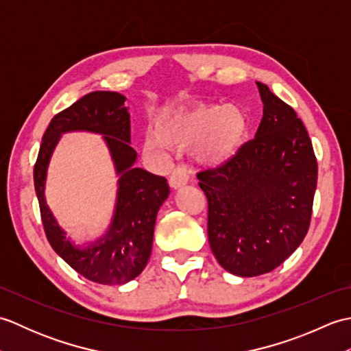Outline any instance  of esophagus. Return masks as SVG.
Instances as JSON below:
<instances>
[{
  "label": "esophagus",
  "mask_w": 351,
  "mask_h": 351,
  "mask_svg": "<svg viewBox=\"0 0 351 351\" xmlns=\"http://www.w3.org/2000/svg\"><path fill=\"white\" fill-rule=\"evenodd\" d=\"M189 182V171L185 166H178L169 178V184L171 189H181L185 184Z\"/></svg>",
  "instance_id": "obj_1"
}]
</instances>
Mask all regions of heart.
<instances>
[{"label":"heart","instance_id":"b5f03b06","mask_svg":"<svg viewBox=\"0 0 351 351\" xmlns=\"http://www.w3.org/2000/svg\"><path fill=\"white\" fill-rule=\"evenodd\" d=\"M249 137V119L241 108L225 104H197L160 119L155 132H149L145 152L162 155L167 145L191 146L206 166H221L241 151Z\"/></svg>","mask_w":351,"mask_h":351}]
</instances>
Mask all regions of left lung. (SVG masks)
<instances>
[{"label": "left lung", "mask_w": 351, "mask_h": 351, "mask_svg": "<svg viewBox=\"0 0 351 351\" xmlns=\"http://www.w3.org/2000/svg\"><path fill=\"white\" fill-rule=\"evenodd\" d=\"M264 114L232 160L197 173L208 199V241L219 264L241 278L265 274L306 237L318 166L303 122L256 83Z\"/></svg>", "instance_id": "obj_1"}]
</instances>
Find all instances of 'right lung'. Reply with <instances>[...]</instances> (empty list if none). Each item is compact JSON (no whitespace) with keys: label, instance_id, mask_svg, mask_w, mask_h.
Wrapping results in <instances>:
<instances>
[{"label":"right lung","instance_id":"1","mask_svg":"<svg viewBox=\"0 0 351 351\" xmlns=\"http://www.w3.org/2000/svg\"><path fill=\"white\" fill-rule=\"evenodd\" d=\"M125 101L117 92H92L60 111L43 134L34 164V189L51 247L77 273L102 285L126 283L143 271L152 252L156 214L170 193L166 178L134 166L137 152L130 145L131 122ZM71 130L104 135L119 176L115 214L108 234L84 248L65 237L44 200L50 155L61 134Z\"/></svg>","mask_w":351,"mask_h":351}]
</instances>
